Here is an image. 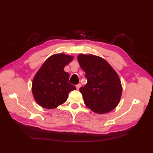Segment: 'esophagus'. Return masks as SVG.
<instances>
[{
  "label": "esophagus",
  "mask_w": 153,
  "mask_h": 153,
  "mask_svg": "<svg viewBox=\"0 0 153 153\" xmlns=\"http://www.w3.org/2000/svg\"><path fill=\"white\" fill-rule=\"evenodd\" d=\"M81 86H82V85H81L80 83L77 84V85H76V89H77V90H79V88H80V87H81Z\"/></svg>",
  "instance_id": "obj_1"
}]
</instances>
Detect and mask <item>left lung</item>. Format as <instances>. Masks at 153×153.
<instances>
[{
    "instance_id": "left-lung-1",
    "label": "left lung",
    "mask_w": 153,
    "mask_h": 153,
    "mask_svg": "<svg viewBox=\"0 0 153 153\" xmlns=\"http://www.w3.org/2000/svg\"><path fill=\"white\" fill-rule=\"evenodd\" d=\"M77 60L87 80L86 85L79 88L87 107L97 114L112 111L118 105L122 93L118 75L99 56L80 54Z\"/></svg>"
}]
</instances>
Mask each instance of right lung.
Instances as JSON below:
<instances>
[{"instance_id": "obj_1", "label": "right lung", "mask_w": 153, "mask_h": 153, "mask_svg": "<svg viewBox=\"0 0 153 153\" xmlns=\"http://www.w3.org/2000/svg\"><path fill=\"white\" fill-rule=\"evenodd\" d=\"M74 56L63 53L52 55L42 65L33 77L32 93L43 108L53 109L66 101L68 93L76 88L68 83L70 74L64 68Z\"/></svg>"}]
</instances>
